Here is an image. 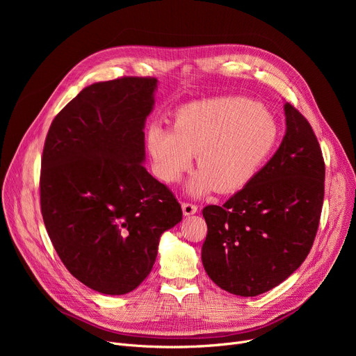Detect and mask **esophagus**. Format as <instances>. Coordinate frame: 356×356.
Here are the masks:
<instances>
[{
	"label": "esophagus",
	"instance_id": "1",
	"mask_svg": "<svg viewBox=\"0 0 356 356\" xmlns=\"http://www.w3.org/2000/svg\"><path fill=\"white\" fill-rule=\"evenodd\" d=\"M181 211L184 216H191L197 212V207L193 203H181Z\"/></svg>",
	"mask_w": 356,
	"mask_h": 356
}]
</instances>
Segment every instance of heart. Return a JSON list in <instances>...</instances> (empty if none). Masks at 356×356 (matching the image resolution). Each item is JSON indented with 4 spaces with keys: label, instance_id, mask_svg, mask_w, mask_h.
Segmentation results:
<instances>
[{
    "label": "heart",
    "instance_id": "b5f03b06",
    "mask_svg": "<svg viewBox=\"0 0 356 356\" xmlns=\"http://www.w3.org/2000/svg\"><path fill=\"white\" fill-rule=\"evenodd\" d=\"M278 124L258 102L241 97L197 101L177 109L173 128L153 124L147 149L156 175L179 181L196 154L186 192H236L257 176L278 141Z\"/></svg>",
    "mask_w": 356,
    "mask_h": 356
}]
</instances>
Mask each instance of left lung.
<instances>
[{
    "mask_svg": "<svg viewBox=\"0 0 356 356\" xmlns=\"http://www.w3.org/2000/svg\"><path fill=\"white\" fill-rule=\"evenodd\" d=\"M286 134L257 176L222 207L203 209L202 263L231 294L254 297L282 284L306 259L319 227L325 161L307 120L284 104Z\"/></svg>",
    "mask_w": 356,
    "mask_h": 356,
    "instance_id": "1",
    "label": "left lung"
}]
</instances>
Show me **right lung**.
I'll use <instances>...</instances> for the list:
<instances>
[{
	"mask_svg": "<svg viewBox=\"0 0 356 356\" xmlns=\"http://www.w3.org/2000/svg\"><path fill=\"white\" fill-rule=\"evenodd\" d=\"M157 83H92L56 115L46 137L40 203L47 234L70 274L102 294L137 289L156 263L160 236L181 220L176 197L143 165Z\"/></svg>",
	"mask_w": 356,
	"mask_h": 356,
	"instance_id": "1",
	"label": "right lung"
}]
</instances>
